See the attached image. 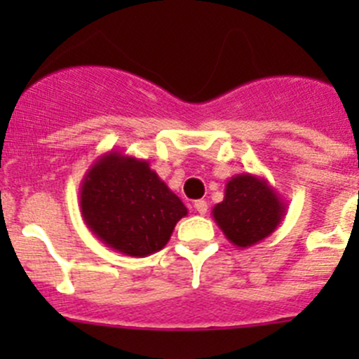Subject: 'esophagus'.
I'll return each mask as SVG.
<instances>
[{
  "label": "esophagus",
  "mask_w": 359,
  "mask_h": 359,
  "mask_svg": "<svg viewBox=\"0 0 359 359\" xmlns=\"http://www.w3.org/2000/svg\"><path fill=\"white\" fill-rule=\"evenodd\" d=\"M194 208H196V212L200 213V215H205V213L208 212V203L205 200H198L194 201Z\"/></svg>",
  "instance_id": "obj_1"
}]
</instances>
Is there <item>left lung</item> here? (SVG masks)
<instances>
[{"label":"left lung","instance_id":"left-lung-1","mask_svg":"<svg viewBox=\"0 0 359 359\" xmlns=\"http://www.w3.org/2000/svg\"><path fill=\"white\" fill-rule=\"evenodd\" d=\"M287 203L264 177L238 173L226 184L224 200L212 210L224 236L238 248H248L278 229Z\"/></svg>","mask_w":359,"mask_h":359}]
</instances>
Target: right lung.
<instances>
[{"label":"right lung","instance_id":"1","mask_svg":"<svg viewBox=\"0 0 359 359\" xmlns=\"http://www.w3.org/2000/svg\"><path fill=\"white\" fill-rule=\"evenodd\" d=\"M79 208L104 245L147 257L168 243L187 208L149 168V161L111 149L93 161L79 186Z\"/></svg>","mask_w":359,"mask_h":359}]
</instances>
